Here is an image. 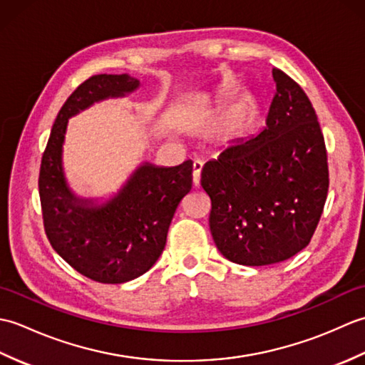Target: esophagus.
Returning <instances> with one entry per match:
<instances>
[{"instance_id":"1","label":"esophagus","mask_w":365,"mask_h":365,"mask_svg":"<svg viewBox=\"0 0 365 365\" xmlns=\"http://www.w3.org/2000/svg\"><path fill=\"white\" fill-rule=\"evenodd\" d=\"M200 170H202V163L200 161L192 163V183H195V187H197L200 183Z\"/></svg>"}]
</instances>
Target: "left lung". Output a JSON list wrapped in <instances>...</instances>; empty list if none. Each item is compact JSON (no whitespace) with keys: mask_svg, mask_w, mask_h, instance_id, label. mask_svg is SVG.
<instances>
[{"mask_svg":"<svg viewBox=\"0 0 365 365\" xmlns=\"http://www.w3.org/2000/svg\"><path fill=\"white\" fill-rule=\"evenodd\" d=\"M267 127L207 161L200 185L210 196V232L227 260L263 267L311 243L329 188L328 153L311 100L274 68Z\"/></svg>","mask_w":365,"mask_h":365,"instance_id":"obj_1","label":"left lung"}]
</instances>
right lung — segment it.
<instances>
[{
	"mask_svg": "<svg viewBox=\"0 0 365 365\" xmlns=\"http://www.w3.org/2000/svg\"><path fill=\"white\" fill-rule=\"evenodd\" d=\"M128 75H94L81 83L58 113L38 173L43 229L53 250L92 281L122 284L144 274L166 245L177 205L192 187V163L139 168L103 207H88L66 187L61 149L67 119L97 100L138 88Z\"/></svg>",
	"mask_w": 365,
	"mask_h": 365,
	"instance_id": "obj_1",
	"label": "right lung"
}]
</instances>
